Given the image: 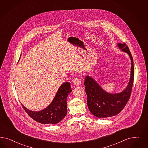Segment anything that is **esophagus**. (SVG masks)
Wrapping results in <instances>:
<instances>
[{
    "label": "esophagus",
    "mask_w": 148,
    "mask_h": 148,
    "mask_svg": "<svg viewBox=\"0 0 148 148\" xmlns=\"http://www.w3.org/2000/svg\"><path fill=\"white\" fill-rule=\"evenodd\" d=\"M73 83H74V84L75 85L79 86V85H80L82 84V80H81L80 78L77 77H75V78L74 79V81H73Z\"/></svg>",
    "instance_id": "34e87169"
}]
</instances>
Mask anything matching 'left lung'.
Segmentation results:
<instances>
[{
	"mask_svg": "<svg viewBox=\"0 0 148 148\" xmlns=\"http://www.w3.org/2000/svg\"><path fill=\"white\" fill-rule=\"evenodd\" d=\"M117 45L122 51L127 53L131 60V77L126 88L120 93H109L104 91L91 77L86 76L85 79L87 106L90 112L99 118L111 117L119 114L131 96L134 75L132 56L125 43H119Z\"/></svg>",
	"mask_w": 148,
	"mask_h": 148,
	"instance_id": "8db88e82",
	"label": "left lung"
}]
</instances>
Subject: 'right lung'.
<instances>
[{
	"label": "right lung",
	"instance_id": "add662e5",
	"mask_svg": "<svg viewBox=\"0 0 148 148\" xmlns=\"http://www.w3.org/2000/svg\"><path fill=\"white\" fill-rule=\"evenodd\" d=\"M72 91L70 83L64 82L60 87L51 104L45 109L33 112L22 106L28 115L36 122L43 124H56L66 116L67 109L66 98Z\"/></svg>",
	"mask_w": 148,
	"mask_h": 148
}]
</instances>
